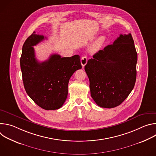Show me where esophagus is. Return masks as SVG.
Segmentation results:
<instances>
[{
    "label": "esophagus",
    "instance_id": "1",
    "mask_svg": "<svg viewBox=\"0 0 156 156\" xmlns=\"http://www.w3.org/2000/svg\"><path fill=\"white\" fill-rule=\"evenodd\" d=\"M87 58L86 56H83L81 57V63L83 66V67H84V66H85V65L87 63Z\"/></svg>",
    "mask_w": 156,
    "mask_h": 156
}]
</instances>
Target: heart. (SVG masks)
I'll list each match as a JSON object with an SVG mask.
<instances>
[{"mask_svg":"<svg viewBox=\"0 0 156 156\" xmlns=\"http://www.w3.org/2000/svg\"><path fill=\"white\" fill-rule=\"evenodd\" d=\"M105 38L104 36H101L99 37L93 44V45L91 47V50L93 52L98 51L104 45L105 42Z\"/></svg>","mask_w":156,"mask_h":156,"instance_id":"obj_1","label":"heart"}]
</instances>
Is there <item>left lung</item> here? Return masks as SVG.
I'll list each match as a JSON object with an SVG mask.
<instances>
[{"mask_svg": "<svg viewBox=\"0 0 156 156\" xmlns=\"http://www.w3.org/2000/svg\"><path fill=\"white\" fill-rule=\"evenodd\" d=\"M138 55L131 34H120L112 44L93 55L84 66L90 80L91 96L104 108L121 104L136 79Z\"/></svg>", "mask_w": 156, "mask_h": 156, "instance_id": "left-lung-1", "label": "left lung"}]
</instances>
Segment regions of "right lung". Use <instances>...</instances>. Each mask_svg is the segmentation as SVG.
Returning a JSON list of instances; mask_svg holds the SVG:
<instances>
[{"label":"right lung","mask_w":156,"mask_h":156,"mask_svg":"<svg viewBox=\"0 0 156 156\" xmlns=\"http://www.w3.org/2000/svg\"><path fill=\"white\" fill-rule=\"evenodd\" d=\"M46 38L34 31L25 41L20 58V67L25 91L40 107L47 110L60 108L68 95V84L72 75L82 68L80 57H61L52 54L39 62L33 46Z\"/></svg>","instance_id":"right-lung-1"}]
</instances>
